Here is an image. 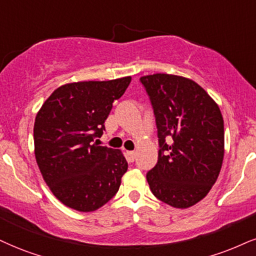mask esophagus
<instances>
[{
    "instance_id": "1",
    "label": "esophagus",
    "mask_w": 256,
    "mask_h": 256,
    "mask_svg": "<svg viewBox=\"0 0 256 256\" xmlns=\"http://www.w3.org/2000/svg\"><path fill=\"white\" fill-rule=\"evenodd\" d=\"M127 156L130 162H134L135 158H136V152H134V150H132V152H127Z\"/></svg>"
}]
</instances>
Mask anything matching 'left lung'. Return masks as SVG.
<instances>
[{"mask_svg":"<svg viewBox=\"0 0 256 256\" xmlns=\"http://www.w3.org/2000/svg\"><path fill=\"white\" fill-rule=\"evenodd\" d=\"M158 129V162L146 178L158 200L192 206L217 180L224 156V124L218 106L203 88L179 76L140 78Z\"/></svg>","mask_w":256,"mask_h":256,"instance_id":"obj_1","label":"left lung"}]
</instances>
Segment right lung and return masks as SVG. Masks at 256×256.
Wrapping results in <instances>:
<instances>
[{
    "mask_svg": "<svg viewBox=\"0 0 256 256\" xmlns=\"http://www.w3.org/2000/svg\"><path fill=\"white\" fill-rule=\"evenodd\" d=\"M132 77L78 82L52 92L34 122L36 159L53 194L72 209L89 212L112 200L127 172L121 150L98 146L114 100Z\"/></svg>",
    "mask_w": 256,
    "mask_h": 256,
    "instance_id": "right-lung-1",
    "label": "right lung"
}]
</instances>
